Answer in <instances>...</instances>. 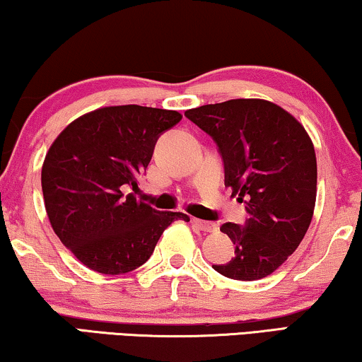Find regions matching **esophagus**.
<instances>
[{
  "label": "esophagus",
  "instance_id": "esophagus-1",
  "mask_svg": "<svg viewBox=\"0 0 362 362\" xmlns=\"http://www.w3.org/2000/svg\"><path fill=\"white\" fill-rule=\"evenodd\" d=\"M193 225H195L198 230L200 231H205V233H213L218 230V226L215 225V223L211 221H202V220H192Z\"/></svg>",
  "mask_w": 362,
  "mask_h": 362
}]
</instances>
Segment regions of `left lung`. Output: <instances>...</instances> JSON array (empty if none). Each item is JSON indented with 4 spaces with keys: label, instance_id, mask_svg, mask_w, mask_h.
Segmentation results:
<instances>
[{
    "label": "left lung",
    "instance_id": "obj_1",
    "mask_svg": "<svg viewBox=\"0 0 362 362\" xmlns=\"http://www.w3.org/2000/svg\"><path fill=\"white\" fill-rule=\"evenodd\" d=\"M213 137L225 164V185L246 203L244 225L220 230L234 244L230 262L213 269L234 281L267 277L287 261L312 223L317 156L307 131L267 100L239 98L187 110Z\"/></svg>",
    "mask_w": 362,
    "mask_h": 362
}]
</instances>
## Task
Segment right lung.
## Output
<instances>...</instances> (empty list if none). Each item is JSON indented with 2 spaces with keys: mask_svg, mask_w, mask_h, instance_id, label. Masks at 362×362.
Masks as SVG:
<instances>
[{
  "mask_svg": "<svg viewBox=\"0 0 362 362\" xmlns=\"http://www.w3.org/2000/svg\"><path fill=\"white\" fill-rule=\"evenodd\" d=\"M180 119L172 110L106 106L72 121L50 146L40 175L45 211L64 246L91 271H134L172 221H190L126 193L137 190L159 136Z\"/></svg>",
  "mask_w": 362,
  "mask_h": 362,
  "instance_id": "obj_1",
  "label": "right lung"
}]
</instances>
